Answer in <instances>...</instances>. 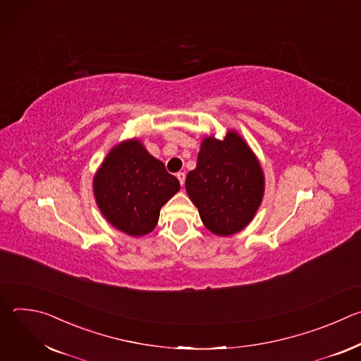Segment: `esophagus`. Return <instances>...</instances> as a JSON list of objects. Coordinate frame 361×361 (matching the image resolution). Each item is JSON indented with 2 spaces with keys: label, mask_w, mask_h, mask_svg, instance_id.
I'll use <instances>...</instances> for the list:
<instances>
[{
  "label": "esophagus",
  "mask_w": 361,
  "mask_h": 361,
  "mask_svg": "<svg viewBox=\"0 0 361 361\" xmlns=\"http://www.w3.org/2000/svg\"><path fill=\"white\" fill-rule=\"evenodd\" d=\"M177 178H178V181H180V184L183 185L184 184V181H185V174L184 173H177Z\"/></svg>",
  "instance_id": "34e87169"
}]
</instances>
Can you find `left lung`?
I'll return each mask as SVG.
<instances>
[{
  "mask_svg": "<svg viewBox=\"0 0 361 361\" xmlns=\"http://www.w3.org/2000/svg\"><path fill=\"white\" fill-rule=\"evenodd\" d=\"M185 190L204 226L217 235H231L252 220L263 198L264 177L250 147L228 131L224 140L202 141Z\"/></svg>",
  "mask_w": 361,
  "mask_h": 361,
  "instance_id": "1",
  "label": "left lung"
}]
</instances>
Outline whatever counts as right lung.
Instances as JSON below:
<instances>
[{
	"mask_svg": "<svg viewBox=\"0 0 361 361\" xmlns=\"http://www.w3.org/2000/svg\"><path fill=\"white\" fill-rule=\"evenodd\" d=\"M178 190L180 181L137 140L114 147L94 177L101 213L133 237L152 231L161 207Z\"/></svg>",
	"mask_w": 361,
	"mask_h": 361,
	"instance_id": "add662e5",
	"label": "right lung"
}]
</instances>
